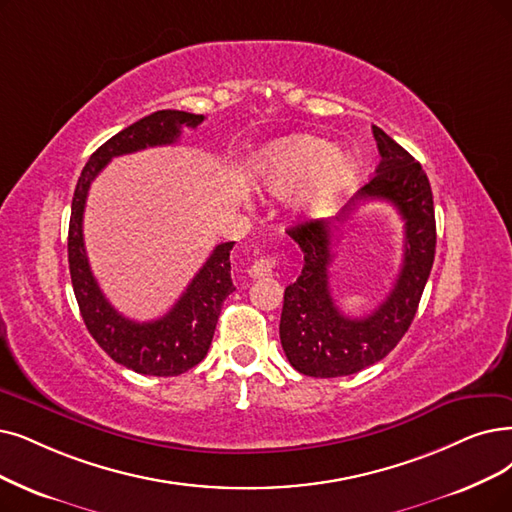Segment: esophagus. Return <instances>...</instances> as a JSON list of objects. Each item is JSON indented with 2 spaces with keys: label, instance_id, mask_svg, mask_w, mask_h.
<instances>
[{
  "label": "esophagus",
  "instance_id": "esophagus-1",
  "mask_svg": "<svg viewBox=\"0 0 512 512\" xmlns=\"http://www.w3.org/2000/svg\"><path fill=\"white\" fill-rule=\"evenodd\" d=\"M275 267H277V260L275 258H269V256H264V258H258L252 267H250V277H254V279H264V277H271L273 275V271H275Z\"/></svg>",
  "mask_w": 512,
  "mask_h": 512
}]
</instances>
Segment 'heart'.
Masks as SVG:
<instances>
[{
    "label": "heart",
    "instance_id": "heart-1",
    "mask_svg": "<svg viewBox=\"0 0 512 512\" xmlns=\"http://www.w3.org/2000/svg\"><path fill=\"white\" fill-rule=\"evenodd\" d=\"M250 174L260 191L275 197L290 195L304 182L302 203L309 210H321L349 182L353 161L342 151H332L321 138L292 136L256 153Z\"/></svg>",
    "mask_w": 512,
    "mask_h": 512
}]
</instances>
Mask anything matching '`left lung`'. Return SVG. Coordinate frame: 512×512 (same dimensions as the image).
<instances>
[{"label": "left lung", "mask_w": 512, "mask_h": 512, "mask_svg": "<svg viewBox=\"0 0 512 512\" xmlns=\"http://www.w3.org/2000/svg\"><path fill=\"white\" fill-rule=\"evenodd\" d=\"M380 163L374 178L344 206L336 220L296 224L288 235L300 245L304 267L285 288L279 338L294 370L313 378L361 372L391 353L412 325L424 285L433 269L437 227L433 191L420 163L401 145L372 126ZM393 202L406 222L404 264L392 294L367 318L342 316L329 294L331 237L361 200Z\"/></svg>", "instance_id": "8db88e82"}]
</instances>
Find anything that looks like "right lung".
<instances>
[{"mask_svg": "<svg viewBox=\"0 0 512 512\" xmlns=\"http://www.w3.org/2000/svg\"><path fill=\"white\" fill-rule=\"evenodd\" d=\"M201 121L203 115L172 109L138 119L90 155L75 187L69 220V271L79 313L100 349L136 374L178 376L208 355L222 302L235 290L229 260L235 241L216 245L185 294L166 315L138 323L113 309L92 275L84 245L86 197L92 180L113 157L174 145L182 128H197Z\"/></svg>", "mask_w": 512, "mask_h": 512, "instance_id": "right-lung-1", "label": "right lung"}]
</instances>
